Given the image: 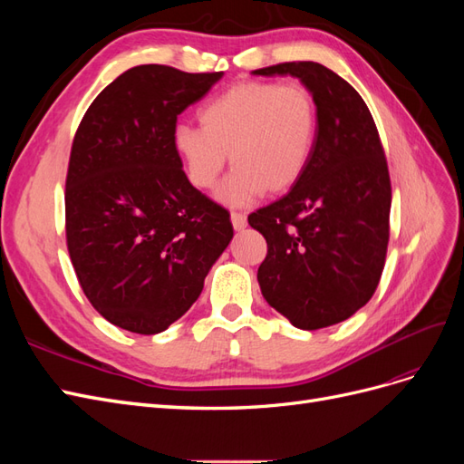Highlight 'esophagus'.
Returning <instances> with one entry per match:
<instances>
[{
  "instance_id": "1",
  "label": "esophagus",
  "mask_w": 464,
  "mask_h": 464,
  "mask_svg": "<svg viewBox=\"0 0 464 464\" xmlns=\"http://www.w3.org/2000/svg\"><path fill=\"white\" fill-rule=\"evenodd\" d=\"M230 220H232V227H234L236 232H240V230H244L247 227V218L242 213H232Z\"/></svg>"
}]
</instances>
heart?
<instances>
[{
    "instance_id": "obj_1",
    "label": "heart",
    "mask_w": 464,
    "mask_h": 464,
    "mask_svg": "<svg viewBox=\"0 0 464 464\" xmlns=\"http://www.w3.org/2000/svg\"><path fill=\"white\" fill-rule=\"evenodd\" d=\"M199 123H179L172 131L188 181L195 189H210L230 154L234 172L218 199L244 207L263 191L275 195L296 186L315 147L317 106L300 82L246 81L208 101Z\"/></svg>"
}]
</instances>
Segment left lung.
I'll use <instances>...</instances> for the list:
<instances>
[{"label": "left lung", "instance_id": "obj_1", "mask_svg": "<svg viewBox=\"0 0 464 464\" xmlns=\"http://www.w3.org/2000/svg\"><path fill=\"white\" fill-rule=\"evenodd\" d=\"M254 75H292L315 98L310 164L283 199L247 217L266 240L263 298L294 327L334 325L366 305L383 273L391 179L366 102L325 65L288 62Z\"/></svg>", "mask_w": 464, "mask_h": 464}]
</instances>
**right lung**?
<instances>
[{"mask_svg": "<svg viewBox=\"0 0 464 464\" xmlns=\"http://www.w3.org/2000/svg\"><path fill=\"white\" fill-rule=\"evenodd\" d=\"M222 75L131 67L79 123L65 181L67 249L82 292L111 325L166 331L232 240L230 213L189 184L172 149L178 116Z\"/></svg>", "mask_w": 464, "mask_h": 464, "instance_id": "obj_1", "label": "right lung"}]
</instances>
